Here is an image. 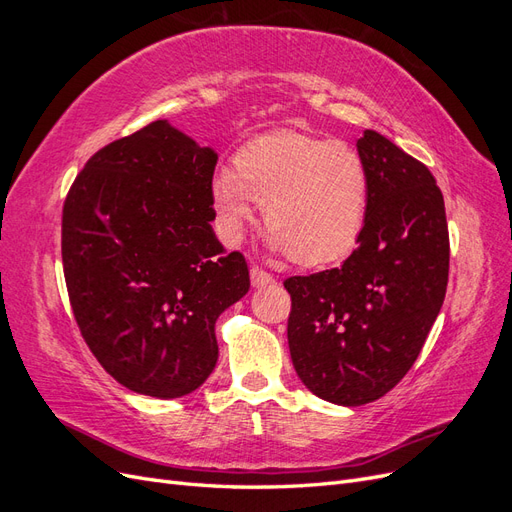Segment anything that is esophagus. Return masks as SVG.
<instances>
[{"label": "esophagus", "instance_id": "34e87169", "mask_svg": "<svg viewBox=\"0 0 512 512\" xmlns=\"http://www.w3.org/2000/svg\"><path fill=\"white\" fill-rule=\"evenodd\" d=\"M250 277H252V286H254V288H267V286H271V284L275 282V277H273L271 273L262 271V269H258V267H252Z\"/></svg>", "mask_w": 512, "mask_h": 512}]
</instances>
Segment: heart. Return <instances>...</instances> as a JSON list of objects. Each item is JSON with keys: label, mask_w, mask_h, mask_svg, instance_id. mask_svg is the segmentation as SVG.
Segmentation results:
<instances>
[{"label": "heart", "mask_w": 512, "mask_h": 512, "mask_svg": "<svg viewBox=\"0 0 512 512\" xmlns=\"http://www.w3.org/2000/svg\"><path fill=\"white\" fill-rule=\"evenodd\" d=\"M209 185L222 239L237 245L262 203L273 252L303 267L335 262L359 241L369 207V173L359 151L301 132L258 136Z\"/></svg>", "instance_id": "1"}]
</instances>
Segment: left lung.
Masks as SVG:
<instances>
[{"instance_id": "obj_1", "label": "left lung", "mask_w": 512, "mask_h": 512, "mask_svg": "<svg viewBox=\"0 0 512 512\" xmlns=\"http://www.w3.org/2000/svg\"><path fill=\"white\" fill-rule=\"evenodd\" d=\"M356 151L369 173L359 245L342 267L284 282L297 376L348 408L380 399L408 374L448 282L444 198L429 168L374 130Z\"/></svg>"}]
</instances>
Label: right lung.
<instances>
[{"mask_svg":"<svg viewBox=\"0 0 512 512\" xmlns=\"http://www.w3.org/2000/svg\"><path fill=\"white\" fill-rule=\"evenodd\" d=\"M218 156L168 119L106 145L76 177L61 220L72 312L126 389L175 399L218 363L215 322L250 290L213 232Z\"/></svg>","mask_w":512,"mask_h":512,"instance_id":"1","label":"right lung"}]
</instances>
